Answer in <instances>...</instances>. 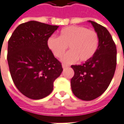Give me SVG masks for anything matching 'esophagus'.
Returning a JSON list of instances; mask_svg holds the SVG:
<instances>
[{
	"label": "esophagus",
	"mask_w": 124,
	"mask_h": 124,
	"mask_svg": "<svg viewBox=\"0 0 124 124\" xmlns=\"http://www.w3.org/2000/svg\"><path fill=\"white\" fill-rule=\"evenodd\" d=\"M69 67V66H68L66 64H62V68H63V69H65V68H67Z\"/></svg>",
	"instance_id": "1"
}]
</instances>
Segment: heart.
<instances>
[{
	"label": "heart",
	"instance_id": "heart-1",
	"mask_svg": "<svg viewBox=\"0 0 124 124\" xmlns=\"http://www.w3.org/2000/svg\"><path fill=\"white\" fill-rule=\"evenodd\" d=\"M99 39L94 31L84 26H70L62 28L59 37L52 36L48 39V46L54 56L61 58L69 46L70 51L62 58L65 63L70 64L79 60L88 61L96 54Z\"/></svg>",
	"mask_w": 124,
	"mask_h": 124
}]
</instances>
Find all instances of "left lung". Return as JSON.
Listing matches in <instances>:
<instances>
[{
    "instance_id": "8db88e82",
    "label": "left lung",
    "mask_w": 124,
    "mask_h": 124,
    "mask_svg": "<svg viewBox=\"0 0 124 124\" xmlns=\"http://www.w3.org/2000/svg\"><path fill=\"white\" fill-rule=\"evenodd\" d=\"M98 34V50L91 59L81 65H72L74 75L71 79L73 93L78 98L90 101L106 90L116 67V46L108 31L103 26L88 20Z\"/></svg>"
}]
</instances>
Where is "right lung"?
Listing matches in <instances>:
<instances>
[{
  "instance_id": "add662e5",
  "label": "right lung",
  "mask_w": 124,
  "mask_h": 124,
  "mask_svg": "<svg viewBox=\"0 0 124 124\" xmlns=\"http://www.w3.org/2000/svg\"><path fill=\"white\" fill-rule=\"evenodd\" d=\"M58 28L32 20L18 26L8 40L10 75L18 90L29 98L48 96L63 70L48 46V39Z\"/></svg>"
}]
</instances>
